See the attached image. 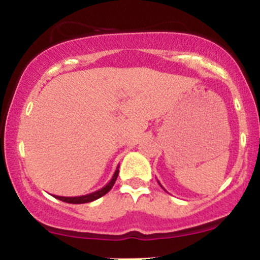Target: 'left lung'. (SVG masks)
<instances>
[{"label":"left lung","mask_w":260,"mask_h":260,"mask_svg":"<svg viewBox=\"0 0 260 260\" xmlns=\"http://www.w3.org/2000/svg\"><path fill=\"white\" fill-rule=\"evenodd\" d=\"M157 182H159V181H157ZM159 184H160V186H161V183H160V182H159ZM161 187H162V186H161ZM164 188V187H162ZM164 189H165V188H164Z\"/></svg>","instance_id":"1"}]
</instances>
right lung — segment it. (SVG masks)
Segmentation results:
<instances>
[{
  "mask_svg": "<svg viewBox=\"0 0 260 260\" xmlns=\"http://www.w3.org/2000/svg\"><path fill=\"white\" fill-rule=\"evenodd\" d=\"M118 168H120V166H117V169H116L115 174H113L112 178L110 180L109 183H107L106 186H104L101 189H98V190H95V192L89 193V194L79 196V197H59V196H53V197H55L56 199H59V201H62V202L70 203V204H83V203H90L92 201H96V199H99L103 196H105L106 193L113 187L116 180H117Z\"/></svg>",
  "mask_w": 260,
  "mask_h": 260,
  "instance_id": "obj_1",
  "label": "right lung"
}]
</instances>
